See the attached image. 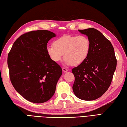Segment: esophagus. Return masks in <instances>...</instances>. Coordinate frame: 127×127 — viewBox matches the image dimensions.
Wrapping results in <instances>:
<instances>
[{
    "label": "esophagus",
    "mask_w": 127,
    "mask_h": 127,
    "mask_svg": "<svg viewBox=\"0 0 127 127\" xmlns=\"http://www.w3.org/2000/svg\"><path fill=\"white\" fill-rule=\"evenodd\" d=\"M63 71L64 73H66V72L68 71V69L65 68H63Z\"/></svg>",
    "instance_id": "esophagus-1"
}]
</instances>
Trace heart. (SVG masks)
I'll return each mask as SVG.
<instances>
[{
  "label": "heart",
  "mask_w": 127,
  "mask_h": 127,
  "mask_svg": "<svg viewBox=\"0 0 127 127\" xmlns=\"http://www.w3.org/2000/svg\"><path fill=\"white\" fill-rule=\"evenodd\" d=\"M53 46L47 47V52L54 62L61 60L64 54L65 63L77 66L86 60L90 53V42L83 35H65L53 42Z\"/></svg>",
  "instance_id": "1"
}]
</instances>
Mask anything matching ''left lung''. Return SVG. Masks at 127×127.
I'll return each mask as SVG.
<instances>
[{"instance_id": "8db88e82", "label": "left lung", "mask_w": 127, "mask_h": 127, "mask_svg": "<svg viewBox=\"0 0 127 127\" xmlns=\"http://www.w3.org/2000/svg\"><path fill=\"white\" fill-rule=\"evenodd\" d=\"M90 42V51L84 62L72 69L73 90L83 100H94L108 90L116 67L114 50L110 41L95 28L78 30Z\"/></svg>"}]
</instances>
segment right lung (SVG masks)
I'll return each mask as SVG.
<instances>
[{"label": "right lung", "instance_id": "obj_1", "mask_svg": "<svg viewBox=\"0 0 127 127\" xmlns=\"http://www.w3.org/2000/svg\"><path fill=\"white\" fill-rule=\"evenodd\" d=\"M56 35L49 30L32 31L20 36L8 55L11 83L18 93L33 103L52 97L62 69L47 52V44Z\"/></svg>", "mask_w": 127, "mask_h": 127}]
</instances>
